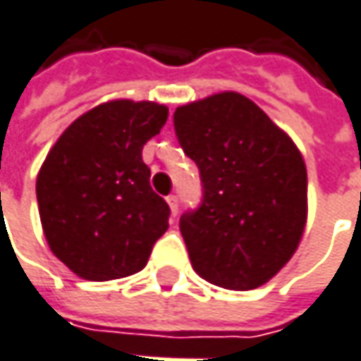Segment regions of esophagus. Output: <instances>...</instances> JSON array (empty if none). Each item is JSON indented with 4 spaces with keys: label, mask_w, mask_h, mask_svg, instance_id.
Instances as JSON below:
<instances>
[{
    "label": "esophagus",
    "mask_w": 361,
    "mask_h": 361,
    "mask_svg": "<svg viewBox=\"0 0 361 361\" xmlns=\"http://www.w3.org/2000/svg\"><path fill=\"white\" fill-rule=\"evenodd\" d=\"M168 205L169 209H171V216H178V207H180V200H178V195H168Z\"/></svg>",
    "instance_id": "34e87169"
}]
</instances>
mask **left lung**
<instances>
[{
	"label": "left lung",
	"instance_id": "8db88e82",
	"mask_svg": "<svg viewBox=\"0 0 361 361\" xmlns=\"http://www.w3.org/2000/svg\"><path fill=\"white\" fill-rule=\"evenodd\" d=\"M173 128L202 178V204L180 218L193 269L228 290L264 286L304 233L307 173L300 149L235 92L178 107Z\"/></svg>",
	"mask_w": 361,
	"mask_h": 361
}]
</instances>
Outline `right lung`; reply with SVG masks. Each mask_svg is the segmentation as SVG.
Returning a JSON list of instances; mask_svg holds the SVG:
<instances>
[{"label": "right lung", "instance_id": "add662e5", "mask_svg": "<svg viewBox=\"0 0 361 361\" xmlns=\"http://www.w3.org/2000/svg\"><path fill=\"white\" fill-rule=\"evenodd\" d=\"M166 121L168 107L154 102H107L75 119L45 157L35 183L45 240L83 280L140 271L168 230L169 205L142 159Z\"/></svg>", "mask_w": 361, "mask_h": 361}]
</instances>
